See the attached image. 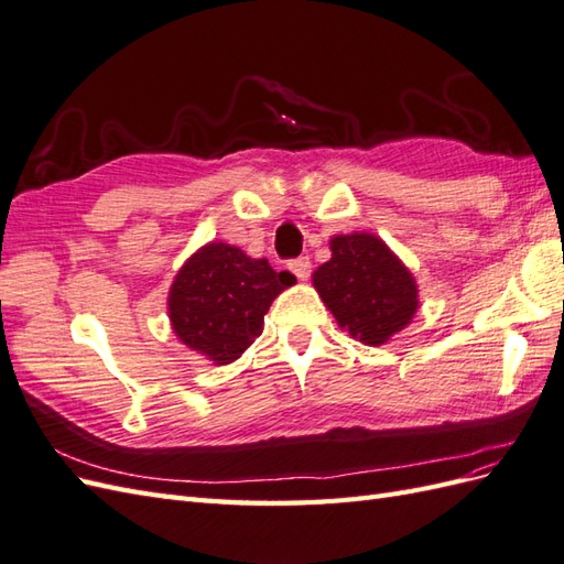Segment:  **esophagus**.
Instances as JSON below:
<instances>
[{"label":"esophagus","instance_id":"obj_1","mask_svg":"<svg viewBox=\"0 0 564 564\" xmlns=\"http://www.w3.org/2000/svg\"><path fill=\"white\" fill-rule=\"evenodd\" d=\"M290 270L296 274L299 280H308V274H311V260H308V256L294 258L292 263H290Z\"/></svg>","mask_w":564,"mask_h":564}]
</instances>
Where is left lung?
<instances>
[{"mask_svg":"<svg viewBox=\"0 0 564 564\" xmlns=\"http://www.w3.org/2000/svg\"><path fill=\"white\" fill-rule=\"evenodd\" d=\"M333 258L313 272V286L339 327L378 347L404 329L419 308L414 274L388 243L356 231L329 239Z\"/></svg>","mask_w":564,"mask_h":564,"instance_id":"obj_1","label":"left lung"}]
</instances>
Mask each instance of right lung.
I'll use <instances>...</instances> for the list:
<instances>
[{
	"instance_id": "obj_1",
	"label": "right lung",
	"mask_w": 564,
	"mask_h": 564,
	"mask_svg": "<svg viewBox=\"0 0 564 564\" xmlns=\"http://www.w3.org/2000/svg\"><path fill=\"white\" fill-rule=\"evenodd\" d=\"M294 282L292 272H274L265 258L223 241L205 243L172 282L167 311L174 335L217 366L237 361L263 333L272 301Z\"/></svg>"
}]
</instances>
